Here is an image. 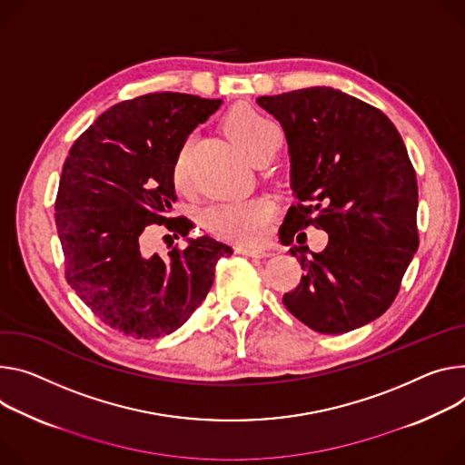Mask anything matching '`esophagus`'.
<instances>
[{
  "instance_id": "1",
  "label": "esophagus",
  "mask_w": 465,
  "mask_h": 465,
  "mask_svg": "<svg viewBox=\"0 0 465 465\" xmlns=\"http://www.w3.org/2000/svg\"><path fill=\"white\" fill-rule=\"evenodd\" d=\"M235 252H237V254H241V256H248V258H267V256H269V250H265V248L244 246V244L235 246Z\"/></svg>"
}]
</instances>
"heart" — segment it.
I'll return each mask as SVG.
<instances>
[{"label": "heart", "mask_w": 465, "mask_h": 465, "mask_svg": "<svg viewBox=\"0 0 465 465\" xmlns=\"http://www.w3.org/2000/svg\"><path fill=\"white\" fill-rule=\"evenodd\" d=\"M226 132L233 143L248 155L254 157L263 146L278 137L276 125L252 107H235L226 116ZM189 174V144H183L173 164V178L178 187L187 183ZM272 202L269 198H250L223 202L203 211V226L223 237L237 241L262 239L272 217Z\"/></svg>", "instance_id": "1"}]
</instances>
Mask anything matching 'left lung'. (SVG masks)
I'll use <instances>...</instances> for the list:
<instances>
[{"label":"left lung","instance_id":"left-lung-1","mask_svg":"<svg viewBox=\"0 0 465 465\" xmlns=\"http://www.w3.org/2000/svg\"><path fill=\"white\" fill-rule=\"evenodd\" d=\"M283 128L297 203L280 241L304 244L308 226L328 233L322 252L292 246L302 265L285 308L321 333H345L382 315L417 252V180L393 122L331 87L260 96Z\"/></svg>","mask_w":465,"mask_h":465}]
</instances>
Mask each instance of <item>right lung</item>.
<instances>
[{
    "label": "right lung",
    "instance_id": "1",
    "mask_svg": "<svg viewBox=\"0 0 465 465\" xmlns=\"http://www.w3.org/2000/svg\"><path fill=\"white\" fill-rule=\"evenodd\" d=\"M221 105L182 93L120 102L64 161L55 224L66 280L98 319L135 340L176 331L207 297L217 262L233 252L209 235L189 237L185 217H166L176 202V153ZM150 223L183 234L186 246L166 259L146 257L142 239Z\"/></svg>",
    "mask_w": 465,
    "mask_h": 465
}]
</instances>
